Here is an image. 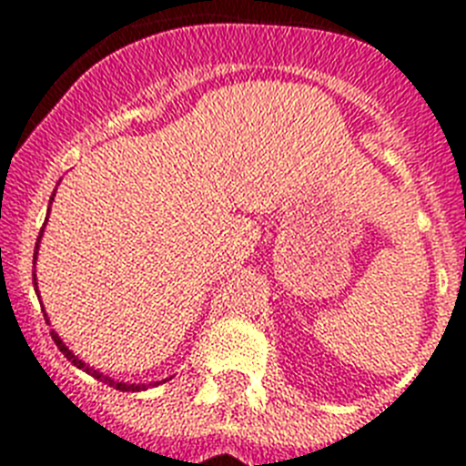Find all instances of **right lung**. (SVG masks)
<instances>
[{
    "label": "right lung",
    "instance_id": "add662e5",
    "mask_svg": "<svg viewBox=\"0 0 466 466\" xmlns=\"http://www.w3.org/2000/svg\"><path fill=\"white\" fill-rule=\"evenodd\" d=\"M51 200H53V198H51ZM41 230H44V228H41ZM39 240H41V233H39V238H36V249H39ZM35 258H36V252H35ZM32 279H36V278H35V273H32ZM35 284H36V282H35ZM51 339L56 340L57 350H60V352H63V355L67 357V360L72 361V364L76 366V369H84L86 373H90V376H93V378H97V380H102V382H109L111 387H116V390H121V392H139V390H144V387H147V385H127V382H116V380H111V378L102 376L100 371H93V369H90V366H86L84 361L79 360V357L74 355L72 350H69L67 345L63 343V340L57 339V333H56V331H51ZM156 385H158V382H156Z\"/></svg>",
    "mask_w": 466,
    "mask_h": 466
}]
</instances>
